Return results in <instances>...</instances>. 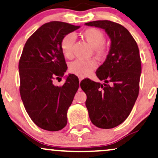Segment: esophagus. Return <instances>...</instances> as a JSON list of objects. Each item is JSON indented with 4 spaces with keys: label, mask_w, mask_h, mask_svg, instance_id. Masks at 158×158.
<instances>
[{
    "label": "esophagus",
    "mask_w": 158,
    "mask_h": 158,
    "mask_svg": "<svg viewBox=\"0 0 158 158\" xmlns=\"http://www.w3.org/2000/svg\"><path fill=\"white\" fill-rule=\"evenodd\" d=\"M82 79H82V78H81V77H79V81H81V80H82Z\"/></svg>",
    "instance_id": "1"
}]
</instances>
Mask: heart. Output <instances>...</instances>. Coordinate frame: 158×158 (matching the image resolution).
<instances>
[{"label": "heart", "mask_w": 158, "mask_h": 158, "mask_svg": "<svg viewBox=\"0 0 158 158\" xmlns=\"http://www.w3.org/2000/svg\"><path fill=\"white\" fill-rule=\"evenodd\" d=\"M81 35L92 48L94 52L99 59L106 56L108 48L105 44V35L100 30L97 28H88L81 33ZM75 38L72 34L64 35L61 41V50L67 59H70L73 56V46ZM97 61L91 59L89 60H76L71 62L69 66L70 73L79 77H87L90 74L94 69L97 68Z\"/></svg>", "instance_id": "heart-1"}]
</instances>
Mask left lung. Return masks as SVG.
I'll return each mask as SVG.
<instances>
[{"instance_id":"1","label":"left lung","mask_w":158,"mask_h":158,"mask_svg":"<svg viewBox=\"0 0 158 158\" xmlns=\"http://www.w3.org/2000/svg\"><path fill=\"white\" fill-rule=\"evenodd\" d=\"M86 26L103 29L110 39L106 61L97 70L104 83L81 81L90 121L98 128H112L126 120L139 94L141 61L138 46L128 30L110 21H95Z\"/></svg>"}]
</instances>
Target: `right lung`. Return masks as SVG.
I'll return each mask as SVG.
<instances>
[{
    "instance_id": "add662e5",
    "label": "right lung",
    "mask_w": 158,
    "mask_h": 158,
    "mask_svg": "<svg viewBox=\"0 0 158 158\" xmlns=\"http://www.w3.org/2000/svg\"><path fill=\"white\" fill-rule=\"evenodd\" d=\"M79 27L61 21L46 23L23 49L19 65L21 99L34 123L47 131L64 128L68 110L79 88V79L73 74L65 77L62 86H56L52 81L62 77L68 69L61 39Z\"/></svg>"
}]
</instances>
